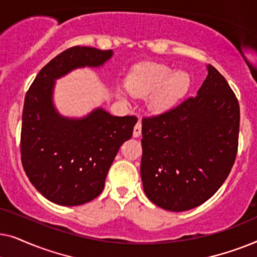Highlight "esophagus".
Instances as JSON below:
<instances>
[{"label":"esophagus","instance_id":"esophagus-1","mask_svg":"<svg viewBox=\"0 0 257 257\" xmlns=\"http://www.w3.org/2000/svg\"><path fill=\"white\" fill-rule=\"evenodd\" d=\"M140 135H142V122L139 120L136 124L135 128H133V137H135V138H138V137H140Z\"/></svg>","mask_w":257,"mask_h":257}]
</instances>
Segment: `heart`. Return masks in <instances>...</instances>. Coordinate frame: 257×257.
Instances as JSON below:
<instances>
[{
	"mask_svg": "<svg viewBox=\"0 0 257 257\" xmlns=\"http://www.w3.org/2000/svg\"><path fill=\"white\" fill-rule=\"evenodd\" d=\"M188 72L174 71L160 63H143L137 65L126 78V89L133 96H146L151 92L149 106L154 112H165L185 97L191 89ZM119 97H122L119 93Z\"/></svg>",
	"mask_w": 257,
	"mask_h": 257,
	"instance_id": "1",
	"label": "heart"
}]
</instances>
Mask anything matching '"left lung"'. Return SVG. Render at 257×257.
I'll list each match as a JSON object with an SVG mask.
<instances>
[{"label": "left lung", "instance_id": "left-lung-1", "mask_svg": "<svg viewBox=\"0 0 257 257\" xmlns=\"http://www.w3.org/2000/svg\"><path fill=\"white\" fill-rule=\"evenodd\" d=\"M207 70L195 97L143 119L144 192L154 205L171 212L195 208L212 198L236 158L237 98L214 66Z\"/></svg>", "mask_w": 257, "mask_h": 257}]
</instances>
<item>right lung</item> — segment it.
<instances>
[{"label": "right lung", "mask_w": 257, "mask_h": 257, "mask_svg": "<svg viewBox=\"0 0 257 257\" xmlns=\"http://www.w3.org/2000/svg\"><path fill=\"white\" fill-rule=\"evenodd\" d=\"M112 56V50L70 48L38 72L27 92L21 159L35 188L57 205L79 206L103 192L107 172L138 121L101 107L83 118H68L54 105L56 79L78 68H99Z\"/></svg>", "instance_id": "add662e5"}]
</instances>
